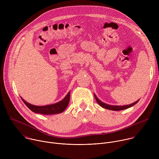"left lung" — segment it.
<instances>
[{"label": "left lung", "mask_w": 159, "mask_h": 159, "mask_svg": "<svg viewBox=\"0 0 159 159\" xmlns=\"http://www.w3.org/2000/svg\"><path fill=\"white\" fill-rule=\"evenodd\" d=\"M94 97H95L96 100L98 102V103L101 107H102L103 108H105V109H109V110H112V111H121V110H123V109H127V108H129V107L133 106V105H134L135 104H137L139 102V101H137L133 102V104H129V105H126V106H111V105H109V104H105L104 102H102L99 99H98L97 98V97L95 95H94Z\"/></svg>", "instance_id": "left-lung-1"}]
</instances>
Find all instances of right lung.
<instances>
[{"instance_id":"add662e5","label":"right lung","mask_w":159,"mask_h":159,"mask_svg":"<svg viewBox=\"0 0 159 159\" xmlns=\"http://www.w3.org/2000/svg\"><path fill=\"white\" fill-rule=\"evenodd\" d=\"M69 101H70V94L69 93L61 101L52 105H48V106H36L26 102L24 100H23V102L25 103L27 107L33 112H34L36 113H39V114H42V115H48L59 114V113L62 112L66 109L68 104H69Z\"/></svg>"}]
</instances>
